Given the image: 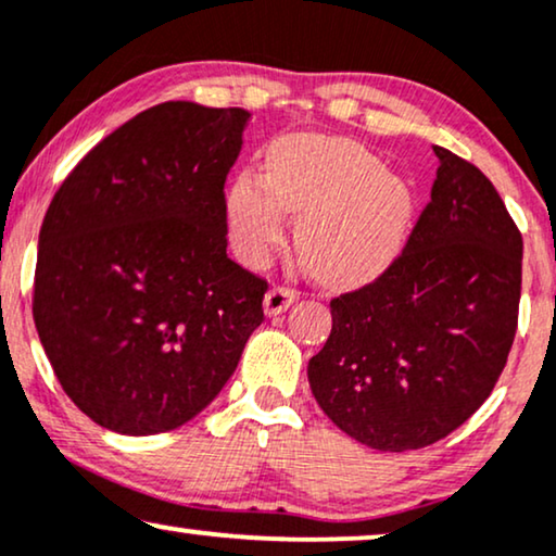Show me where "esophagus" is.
I'll use <instances>...</instances> for the list:
<instances>
[{
	"mask_svg": "<svg viewBox=\"0 0 556 556\" xmlns=\"http://www.w3.org/2000/svg\"><path fill=\"white\" fill-rule=\"evenodd\" d=\"M300 292L292 287H271L264 298V313L266 315H282L285 309H290L298 302Z\"/></svg>",
	"mask_w": 556,
	"mask_h": 556,
	"instance_id": "obj_1",
	"label": "esophagus"
}]
</instances>
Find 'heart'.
Segmentation results:
<instances>
[{"label": "heart", "mask_w": 556, "mask_h": 556, "mask_svg": "<svg viewBox=\"0 0 556 556\" xmlns=\"http://www.w3.org/2000/svg\"><path fill=\"white\" fill-rule=\"evenodd\" d=\"M285 211L300 216L307 269L328 282H355L387 269L404 249L414 192L366 147L300 135L271 147L266 175L241 173L228 190V226L249 264L282 243Z\"/></svg>", "instance_id": "1"}]
</instances>
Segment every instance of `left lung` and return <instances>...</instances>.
Instances as JSON below:
<instances>
[{
  "mask_svg": "<svg viewBox=\"0 0 556 556\" xmlns=\"http://www.w3.org/2000/svg\"><path fill=\"white\" fill-rule=\"evenodd\" d=\"M440 167L402 256L330 302L332 330L307 364L320 409L381 453L447 438L491 396L516 336L523 241L476 165Z\"/></svg>",
  "mask_w": 556,
  "mask_h": 556,
  "instance_id": "left-lung-1",
  "label": "left lung"
}]
</instances>
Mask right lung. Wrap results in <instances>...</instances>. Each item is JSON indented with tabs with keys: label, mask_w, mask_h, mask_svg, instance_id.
<instances>
[{
	"label": "right lung",
	"mask_w": 556,
	"mask_h": 556,
	"mask_svg": "<svg viewBox=\"0 0 556 556\" xmlns=\"http://www.w3.org/2000/svg\"><path fill=\"white\" fill-rule=\"evenodd\" d=\"M249 116L157 103L101 139L46 213L37 336L71 402L111 432L201 414L264 320L266 282L226 254L224 185Z\"/></svg>",
	"instance_id": "right-lung-1"
}]
</instances>
